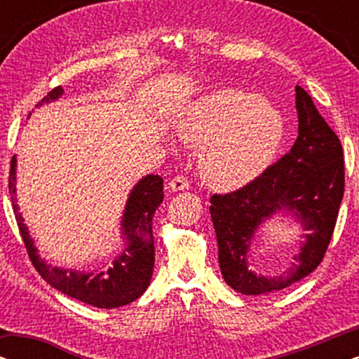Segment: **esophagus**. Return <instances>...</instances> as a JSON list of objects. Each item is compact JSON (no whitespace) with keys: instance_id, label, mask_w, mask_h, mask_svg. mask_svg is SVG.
Masks as SVG:
<instances>
[{"instance_id":"esophagus-1","label":"esophagus","mask_w":359,"mask_h":359,"mask_svg":"<svg viewBox=\"0 0 359 359\" xmlns=\"http://www.w3.org/2000/svg\"><path fill=\"white\" fill-rule=\"evenodd\" d=\"M168 188L171 191H186L189 189V181L183 178V176H176V178H173L168 183Z\"/></svg>"}]
</instances>
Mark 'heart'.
Returning a JSON list of instances; mask_svg holds the SVG:
<instances>
[{"label":"heart","instance_id":"1","mask_svg":"<svg viewBox=\"0 0 359 359\" xmlns=\"http://www.w3.org/2000/svg\"><path fill=\"white\" fill-rule=\"evenodd\" d=\"M176 130L186 144L199 147L205 183L235 189L271 165L284 137V119L276 106L257 93L222 90L186 107Z\"/></svg>","mask_w":359,"mask_h":359}]
</instances>
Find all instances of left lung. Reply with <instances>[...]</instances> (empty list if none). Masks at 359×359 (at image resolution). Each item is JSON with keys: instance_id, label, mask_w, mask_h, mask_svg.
<instances>
[{"instance_id": "1", "label": "left lung", "mask_w": 359, "mask_h": 359, "mask_svg": "<svg viewBox=\"0 0 359 359\" xmlns=\"http://www.w3.org/2000/svg\"><path fill=\"white\" fill-rule=\"evenodd\" d=\"M297 139L278 163L230 194L210 198V217L225 283L245 296H268L301 281L320 264L345 189L340 140L296 86ZM274 215H291L304 238L290 266L274 277L255 273L248 257L257 229Z\"/></svg>"}]
</instances>
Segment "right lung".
<instances>
[{
  "instance_id": "1",
  "label": "right lung",
  "mask_w": 359,
  "mask_h": 359,
  "mask_svg": "<svg viewBox=\"0 0 359 359\" xmlns=\"http://www.w3.org/2000/svg\"><path fill=\"white\" fill-rule=\"evenodd\" d=\"M62 96L63 88L57 86L42 101H39L36 107L57 101ZM16 166L18 160L14 155L9 171V193L19 232L39 274L57 291L97 309L122 307L139 299L150 286L154 274L155 245L151 219L158 205L163 203V178L158 175H147L137 181L126 201L121 217V238L124 242L122 250L102 268L95 271H80L73 268L52 266L39 255L29 227L19 212Z\"/></svg>"
}]
</instances>
